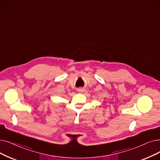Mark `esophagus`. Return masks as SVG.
Segmentation results:
<instances>
[{"instance_id":"esophagus-1","label":"esophagus","mask_w":160,"mask_h":160,"mask_svg":"<svg viewBox=\"0 0 160 160\" xmlns=\"http://www.w3.org/2000/svg\"><path fill=\"white\" fill-rule=\"evenodd\" d=\"M77 91H78V92H82L84 91V89L82 88H78V89H77Z\"/></svg>"}]
</instances>
